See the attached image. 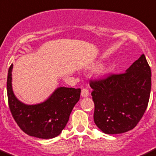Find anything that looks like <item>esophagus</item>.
I'll return each mask as SVG.
<instances>
[{
  "mask_svg": "<svg viewBox=\"0 0 156 156\" xmlns=\"http://www.w3.org/2000/svg\"><path fill=\"white\" fill-rule=\"evenodd\" d=\"M81 94L82 97H88V96L89 95V91H88V88H83V89L81 90Z\"/></svg>",
  "mask_w": 156,
  "mask_h": 156,
  "instance_id": "1",
  "label": "esophagus"
}]
</instances>
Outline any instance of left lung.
<instances>
[{
    "mask_svg": "<svg viewBox=\"0 0 156 156\" xmlns=\"http://www.w3.org/2000/svg\"><path fill=\"white\" fill-rule=\"evenodd\" d=\"M151 69L142 54L126 72L90 80L94 103V123L106 134L133 129L148 106Z\"/></svg>",
    "mask_w": 156,
    "mask_h": 156,
    "instance_id": "left-lung-1",
    "label": "left lung"
}]
</instances>
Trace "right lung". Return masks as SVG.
<instances>
[{
  "mask_svg": "<svg viewBox=\"0 0 156 156\" xmlns=\"http://www.w3.org/2000/svg\"><path fill=\"white\" fill-rule=\"evenodd\" d=\"M13 65L8 70L7 92L13 118L20 129L30 136L52 139L65 129L74 106L80 98V88L61 87L43 103L27 105L14 94L11 85Z\"/></svg>",
  "mask_w": 156,
  "mask_h": 156,
  "instance_id": "add662e5",
  "label": "right lung"
}]
</instances>
